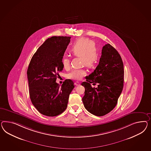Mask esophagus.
Masks as SVG:
<instances>
[{"mask_svg": "<svg viewBox=\"0 0 151 151\" xmlns=\"http://www.w3.org/2000/svg\"><path fill=\"white\" fill-rule=\"evenodd\" d=\"M75 86H79V85H80V82H75Z\"/></svg>", "mask_w": 151, "mask_h": 151, "instance_id": "1", "label": "esophagus"}]
</instances>
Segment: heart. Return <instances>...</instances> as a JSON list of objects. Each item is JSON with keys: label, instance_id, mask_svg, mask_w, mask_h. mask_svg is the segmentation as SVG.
<instances>
[{"label": "heart", "instance_id": "heart-1", "mask_svg": "<svg viewBox=\"0 0 151 151\" xmlns=\"http://www.w3.org/2000/svg\"><path fill=\"white\" fill-rule=\"evenodd\" d=\"M70 52L73 55L80 57L81 63L88 67H93L98 61L99 52L97 47L92 41L87 38H81L73 43L70 48ZM62 64L65 69L70 66L69 58L64 57ZM86 70L83 69H75L68 75V78L79 80L86 75Z\"/></svg>", "mask_w": 151, "mask_h": 151}]
</instances>
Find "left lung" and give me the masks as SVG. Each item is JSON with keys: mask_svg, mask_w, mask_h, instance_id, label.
I'll use <instances>...</instances> for the list:
<instances>
[{"mask_svg": "<svg viewBox=\"0 0 151 151\" xmlns=\"http://www.w3.org/2000/svg\"><path fill=\"white\" fill-rule=\"evenodd\" d=\"M124 65L118 52L110 44L103 46L96 69L86 76L82 86L85 88L82 102L91 114L101 116L116 106L124 86ZM98 83L96 88L90 85Z\"/></svg>", "mask_w": 151, "mask_h": 151, "instance_id": "8db88e82", "label": "left lung"}]
</instances>
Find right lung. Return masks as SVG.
I'll return each mask as SVG.
<instances>
[{
	"mask_svg": "<svg viewBox=\"0 0 151 151\" xmlns=\"http://www.w3.org/2000/svg\"><path fill=\"white\" fill-rule=\"evenodd\" d=\"M71 37L53 36L37 49L27 71L29 97L33 105L43 115L55 116L66 109L73 82L65 80L61 86L56 82L62 71V59Z\"/></svg>",
	"mask_w": 151,
	"mask_h": 151,
	"instance_id": "right-lung-1",
	"label": "right lung"
}]
</instances>
